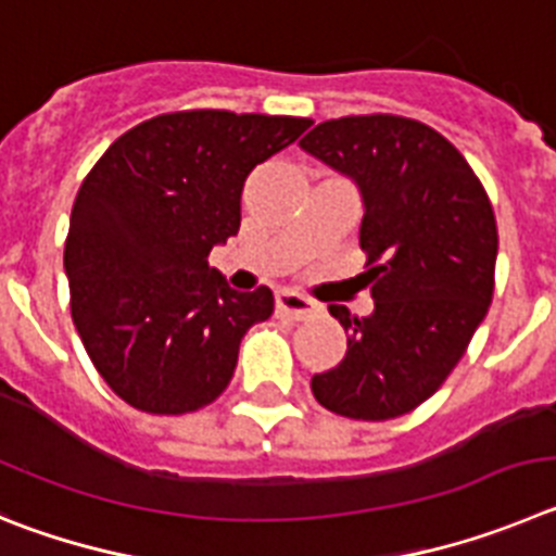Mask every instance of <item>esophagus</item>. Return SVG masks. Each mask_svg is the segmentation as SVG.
Wrapping results in <instances>:
<instances>
[{
  "label": "esophagus",
  "instance_id": "obj_1",
  "mask_svg": "<svg viewBox=\"0 0 556 556\" xmlns=\"http://www.w3.org/2000/svg\"><path fill=\"white\" fill-rule=\"evenodd\" d=\"M277 313L288 315V318H293V321H304V318H313V315L321 313V304L302 296V293H296V290H279Z\"/></svg>",
  "mask_w": 556,
  "mask_h": 556
}]
</instances>
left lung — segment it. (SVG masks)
Here are the masks:
<instances>
[{
  "instance_id": "1",
  "label": "left lung",
  "mask_w": 556,
  "mask_h": 556,
  "mask_svg": "<svg viewBox=\"0 0 556 556\" xmlns=\"http://www.w3.org/2000/svg\"><path fill=\"white\" fill-rule=\"evenodd\" d=\"M299 147L359 188L374 296L365 318L329 307L349 334L346 357L309 388L343 418H399L446 382L488 315L496 216L468 160L415 118H332Z\"/></svg>"
}]
</instances>
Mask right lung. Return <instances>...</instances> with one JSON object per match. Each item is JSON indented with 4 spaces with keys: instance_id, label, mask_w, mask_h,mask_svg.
Returning <instances> with one entry per match:
<instances>
[{
    "instance_id": "right-lung-1",
    "label": "right lung",
    "mask_w": 556,
    "mask_h": 556,
    "mask_svg": "<svg viewBox=\"0 0 556 556\" xmlns=\"http://www.w3.org/2000/svg\"><path fill=\"white\" fill-rule=\"evenodd\" d=\"M309 118L179 110L124 132L74 199L66 266L72 318L116 396L152 415L197 413L227 390L247 329L274 293H238L207 266L241 229L257 163Z\"/></svg>"
}]
</instances>
